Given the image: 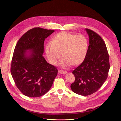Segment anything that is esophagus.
I'll use <instances>...</instances> for the list:
<instances>
[{
	"instance_id": "obj_1",
	"label": "esophagus",
	"mask_w": 121,
	"mask_h": 121,
	"mask_svg": "<svg viewBox=\"0 0 121 121\" xmlns=\"http://www.w3.org/2000/svg\"><path fill=\"white\" fill-rule=\"evenodd\" d=\"M58 73H60V74H66L67 73V71H63V70H61V69H59L58 70Z\"/></svg>"
}]
</instances>
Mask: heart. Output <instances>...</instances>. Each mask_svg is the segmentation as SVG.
<instances>
[{
	"label": "heart",
	"instance_id": "heart-1",
	"mask_svg": "<svg viewBox=\"0 0 121 121\" xmlns=\"http://www.w3.org/2000/svg\"><path fill=\"white\" fill-rule=\"evenodd\" d=\"M88 47L87 38L83 35L63 31L54 35L46 46V54L49 62L56 65L62 56L63 66L78 65L86 56ZM62 54H61V53Z\"/></svg>",
	"mask_w": 121,
	"mask_h": 121
}]
</instances>
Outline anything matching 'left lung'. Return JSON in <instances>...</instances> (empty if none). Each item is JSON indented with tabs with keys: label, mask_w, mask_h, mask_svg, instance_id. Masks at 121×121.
<instances>
[{
	"label": "left lung",
	"mask_w": 121,
	"mask_h": 121,
	"mask_svg": "<svg viewBox=\"0 0 121 121\" xmlns=\"http://www.w3.org/2000/svg\"><path fill=\"white\" fill-rule=\"evenodd\" d=\"M85 30L89 44L84 61L73 72L75 81L71 85L74 93L81 96L97 92L106 80L110 68L109 54L103 39L94 31Z\"/></svg>",
	"instance_id": "obj_1"
}]
</instances>
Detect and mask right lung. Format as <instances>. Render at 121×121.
I'll return each instance as SVG.
<instances>
[{
    "label": "right lung",
    "mask_w": 121,
    "mask_h": 121,
    "mask_svg": "<svg viewBox=\"0 0 121 121\" xmlns=\"http://www.w3.org/2000/svg\"><path fill=\"white\" fill-rule=\"evenodd\" d=\"M54 32L33 28L24 33L16 44L11 73L17 88L25 96H43L52 87L56 77V67L48 63L43 56L44 41ZM27 50L30 52L27 53Z\"/></svg>",
    "instance_id": "right-lung-1"
}]
</instances>
